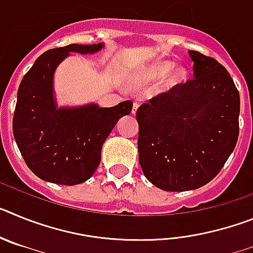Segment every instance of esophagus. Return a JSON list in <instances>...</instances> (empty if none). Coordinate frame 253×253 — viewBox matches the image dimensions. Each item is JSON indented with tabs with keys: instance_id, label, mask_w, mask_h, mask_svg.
Returning <instances> with one entry per match:
<instances>
[{
	"instance_id": "obj_1",
	"label": "esophagus",
	"mask_w": 253,
	"mask_h": 253,
	"mask_svg": "<svg viewBox=\"0 0 253 253\" xmlns=\"http://www.w3.org/2000/svg\"><path fill=\"white\" fill-rule=\"evenodd\" d=\"M138 106H139V105H138L137 102H134V104H133V109H131V114H133V115H135V114H137Z\"/></svg>"
}]
</instances>
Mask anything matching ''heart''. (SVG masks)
<instances>
[{"label": "heart", "instance_id": "b5f03b06", "mask_svg": "<svg viewBox=\"0 0 253 253\" xmlns=\"http://www.w3.org/2000/svg\"><path fill=\"white\" fill-rule=\"evenodd\" d=\"M173 66V62L166 59L152 62L140 69V72L134 80V84L137 86H147L161 79L157 87L158 93L171 92L186 80V69L184 67Z\"/></svg>", "mask_w": 253, "mask_h": 253}]
</instances>
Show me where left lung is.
I'll return each mask as SVG.
<instances>
[{"label":"left lung","mask_w":253,"mask_h":253,"mask_svg":"<svg viewBox=\"0 0 253 253\" xmlns=\"http://www.w3.org/2000/svg\"><path fill=\"white\" fill-rule=\"evenodd\" d=\"M194 78L137 110L143 173L165 191L204 186L223 169L240 133V93L214 58L189 50Z\"/></svg>","instance_id":"1"}]
</instances>
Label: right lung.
Wrapping results in <instances>:
<instances>
[{
    "mask_svg": "<svg viewBox=\"0 0 253 253\" xmlns=\"http://www.w3.org/2000/svg\"><path fill=\"white\" fill-rule=\"evenodd\" d=\"M104 43L69 44L46 50L24 76L12 120L13 137L29 169L58 185H78L99 167L102 144L118 120L131 113L133 102L113 107L97 104L58 107L54 72L71 53L95 54Z\"/></svg>",
    "mask_w": 253,
    "mask_h": 253,
    "instance_id": "add662e5",
    "label": "right lung"
}]
</instances>
